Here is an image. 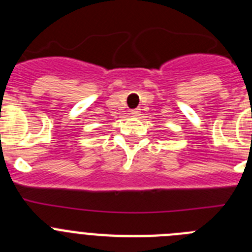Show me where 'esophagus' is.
<instances>
[{
	"instance_id": "obj_1",
	"label": "esophagus",
	"mask_w": 252,
	"mask_h": 252,
	"mask_svg": "<svg viewBox=\"0 0 252 252\" xmlns=\"http://www.w3.org/2000/svg\"><path fill=\"white\" fill-rule=\"evenodd\" d=\"M140 112H141V110H140V108H135V110L131 111V115H132V116H140Z\"/></svg>"
}]
</instances>
